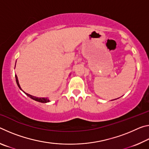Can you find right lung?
Listing matches in <instances>:
<instances>
[{"label": "right lung", "mask_w": 149, "mask_h": 149, "mask_svg": "<svg viewBox=\"0 0 149 149\" xmlns=\"http://www.w3.org/2000/svg\"><path fill=\"white\" fill-rule=\"evenodd\" d=\"M15 77H16V84H17V86H18V87L19 88V89L22 90L21 87H20V86H19V83H18V79H17V75H15ZM24 93H25V92H24ZM25 94H26V95L28 96L29 97L31 98V99H32L33 100H36V101H38V102H39L46 103V102H49V100L47 98H38V97H34V96L30 95H29V94H27V93H25Z\"/></svg>", "instance_id": "add662e5"}]
</instances>
